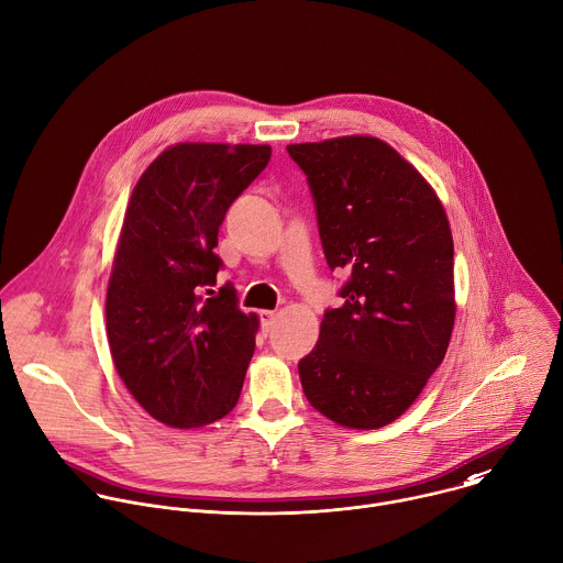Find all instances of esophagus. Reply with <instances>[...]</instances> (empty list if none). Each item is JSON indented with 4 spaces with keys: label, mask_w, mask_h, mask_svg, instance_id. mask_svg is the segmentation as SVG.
I'll return each instance as SVG.
<instances>
[{
    "label": "esophagus",
    "mask_w": 563,
    "mask_h": 563,
    "mask_svg": "<svg viewBox=\"0 0 563 563\" xmlns=\"http://www.w3.org/2000/svg\"><path fill=\"white\" fill-rule=\"evenodd\" d=\"M275 317H277L275 310H262V312H260V321H262V332H264V334H271V332H273Z\"/></svg>",
    "instance_id": "obj_1"
}]
</instances>
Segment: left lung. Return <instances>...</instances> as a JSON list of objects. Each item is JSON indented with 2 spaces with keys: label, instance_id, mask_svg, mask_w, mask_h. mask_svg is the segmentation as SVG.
I'll return each instance as SVG.
<instances>
[{
  "label": "left lung",
  "instance_id": "obj_1",
  "mask_svg": "<svg viewBox=\"0 0 563 563\" xmlns=\"http://www.w3.org/2000/svg\"><path fill=\"white\" fill-rule=\"evenodd\" d=\"M308 176L328 266L343 303L323 314L299 361L308 402L350 429L402 416L449 347L453 238L431 185L374 136L286 147Z\"/></svg>",
  "mask_w": 563,
  "mask_h": 563
}]
</instances>
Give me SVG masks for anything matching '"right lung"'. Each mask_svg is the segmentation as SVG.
Masks as SVG:
<instances>
[{"label": "right lung", "mask_w": 563, "mask_h": 563, "mask_svg": "<svg viewBox=\"0 0 563 563\" xmlns=\"http://www.w3.org/2000/svg\"><path fill=\"white\" fill-rule=\"evenodd\" d=\"M268 145L178 143L139 178L106 299L114 367L156 420L191 429L240 398L260 319L233 284L211 290L218 231L233 200L264 172Z\"/></svg>", "instance_id": "add662e5"}]
</instances>
